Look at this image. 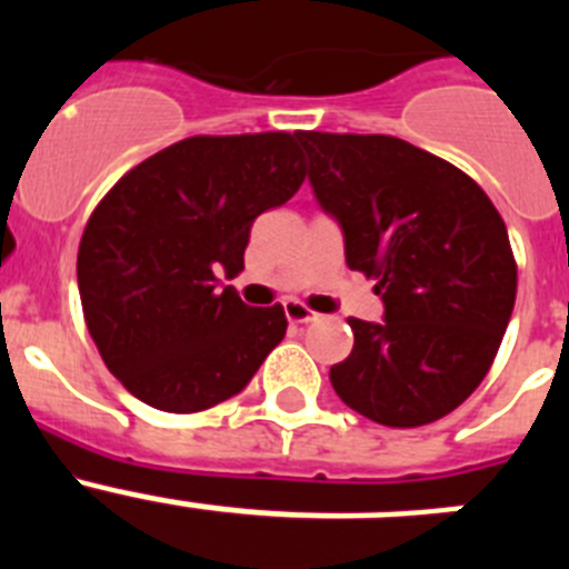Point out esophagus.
<instances>
[{
  "label": "esophagus",
  "instance_id": "34e87169",
  "mask_svg": "<svg viewBox=\"0 0 569 569\" xmlns=\"http://www.w3.org/2000/svg\"><path fill=\"white\" fill-rule=\"evenodd\" d=\"M284 313H288V319L293 321V325H308V321L319 319V313H313V310H310L308 305H301V301H284Z\"/></svg>",
  "mask_w": 569,
  "mask_h": 569
}]
</instances>
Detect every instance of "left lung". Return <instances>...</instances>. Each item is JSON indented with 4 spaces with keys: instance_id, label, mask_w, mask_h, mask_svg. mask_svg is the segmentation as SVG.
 <instances>
[{
    "instance_id": "8db88e82",
    "label": "left lung",
    "mask_w": 569,
    "mask_h": 569,
    "mask_svg": "<svg viewBox=\"0 0 569 569\" xmlns=\"http://www.w3.org/2000/svg\"><path fill=\"white\" fill-rule=\"evenodd\" d=\"M316 199L345 230L347 268L376 279L385 321L347 319L330 367L347 407L385 427L445 419L481 385L516 305L519 268L490 196L465 170L381 133L299 130Z\"/></svg>"
}]
</instances>
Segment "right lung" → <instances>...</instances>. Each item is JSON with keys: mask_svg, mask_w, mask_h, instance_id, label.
Listing matches in <instances>:
<instances>
[{"mask_svg": "<svg viewBox=\"0 0 569 569\" xmlns=\"http://www.w3.org/2000/svg\"><path fill=\"white\" fill-rule=\"evenodd\" d=\"M305 182L293 133L190 136L119 179L79 241L84 325L124 390L199 413L244 390L284 339L281 305L248 308L216 273L244 268L256 216Z\"/></svg>", "mask_w": 569, "mask_h": 569, "instance_id": "1", "label": "right lung"}]
</instances>
